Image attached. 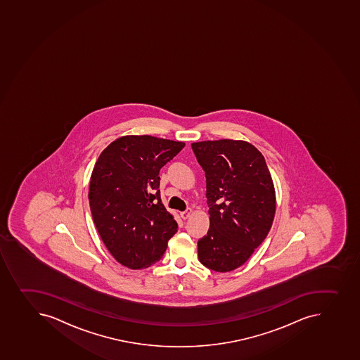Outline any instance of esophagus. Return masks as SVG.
I'll return each mask as SVG.
<instances>
[{
    "label": "esophagus",
    "instance_id": "1",
    "mask_svg": "<svg viewBox=\"0 0 360 360\" xmlns=\"http://www.w3.org/2000/svg\"><path fill=\"white\" fill-rule=\"evenodd\" d=\"M192 210L186 209L183 212H181V219H188V217L191 216Z\"/></svg>",
    "mask_w": 360,
    "mask_h": 360
}]
</instances>
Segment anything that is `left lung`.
I'll return each instance as SVG.
<instances>
[{"instance_id": "8db88e82", "label": "left lung", "mask_w": 360, "mask_h": 360, "mask_svg": "<svg viewBox=\"0 0 360 360\" xmlns=\"http://www.w3.org/2000/svg\"><path fill=\"white\" fill-rule=\"evenodd\" d=\"M205 172L210 229L198 240L199 261L226 273L243 266L266 239L276 200L264 158L246 141L191 144Z\"/></svg>"}]
</instances>
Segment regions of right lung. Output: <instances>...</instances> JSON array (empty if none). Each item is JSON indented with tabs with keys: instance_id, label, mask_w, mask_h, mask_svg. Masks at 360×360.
<instances>
[{
	"instance_id": "add662e5",
	"label": "right lung",
	"mask_w": 360,
	"mask_h": 360,
	"mask_svg": "<svg viewBox=\"0 0 360 360\" xmlns=\"http://www.w3.org/2000/svg\"><path fill=\"white\" fill-rule=\"evenodd\" d=\"M179 141L128 135L100 154L89 181L93 221L114 259L130 269L160 260L179 229L162 204L160 170L184 148Z\"/></svg>"
}]
</instances>
